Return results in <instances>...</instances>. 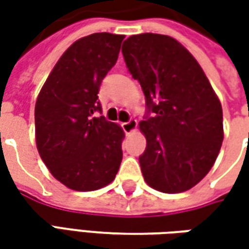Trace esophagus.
<instances>
[{
  "label": "esophagus",
  "instance_id": "1",
  "mask_svg": "<svg viewBox=\"0 0 249 249\" xmlns=\"http://www.w3.org/2000/svg\"><path fill=\"white\" fill-rule=\"evenodd\" d=\"M122 127H123L126 134H131L137 129V120L130 119L129 122H124V123H122Z\"/></svg>",
  "mask_w": 249,
  "mask_h": 249
}]
</instances>
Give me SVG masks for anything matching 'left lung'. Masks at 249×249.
<instances>
[{"label": "left lung", "instance_id": "1", "mask_svg": "<svg viewBox=\"0 0 249 249\" xmlns=\"http://www.w3.org/2000/svg\"><path fill=\"white\" fill-rule=\"evenodd\" d=\"M152 116L139 127L147 148L139 158L145 183L166 194L198 184L213 166L223 141L222 104L184 45L170 36H130L122 45Z\"/></svg>", "mask_w": 249, "mask_h": 249}]
</instances>
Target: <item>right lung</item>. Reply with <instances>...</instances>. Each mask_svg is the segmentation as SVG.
Returning <instances> with one entry per match:
<instances>
[{
    "label": "right lung",
    "instance_id": "obj_1",
    "mask_svg": "<svg viewBox=\"0 0 249 249\" xmlns=\"http://www.w3.org/2000/svg\"><path fill=\"white\" fill-rule=\"evenodd\" d=\"M123 34L94 33L62 53L36 101V145L58 181L94 191L113 181L122 162L124 131L95 118L101 82L118 61Z\"/></svg>",
    "mask_w": 249,
    "mask_h": 249
}]
</instances>
